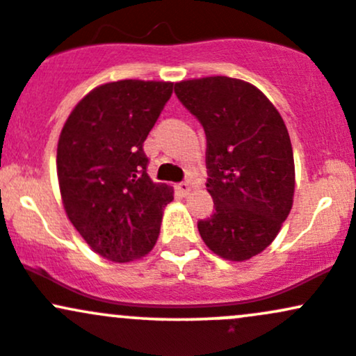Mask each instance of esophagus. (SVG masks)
I'll use <instances>...</instances> for the list:
<instances>
[{
	"label": "esophagus",
	"instance_id": "34e87169",
	"mask_svg": "<svg viewBox=\"0 0 356 356\" xmlns=\"http://www.w3.org/2000/svg\"><path fill=\"white\" fill-rule=\"evenodd\" d=\"M177 190H178V193L181 195V197H186V195L192 192V185H190V183H186V181L178 183Z\"/></svg>",
	"mask_w": 356,
	"mask_h": 356
}]
</instances>
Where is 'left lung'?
Masks as SVG:
<instances>
[{"label": "left lung", "instance_id": "obj_1", "mask_svg": "<svg viewBox=\"0 0 356 356\" xmlns=\"http://www.w3.org/2000/svg\"><path fill=\"white\" fill-rule=\"evenodd\" d=\"M175 93L207 137V192L216 212L198 220V232L212 253L246 261L273 243L293 204L296 164L284 118L243 79H185L175 83Z\"/></svg>", "mask_w": 356, "mask_h": 356}]
</instances>
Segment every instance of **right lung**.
I'll list each match as a JSON object with an SVG mask.
<instances>
[{"label": "right lung", "mask_w": 356, "mask_h": 356, "mask_svg": "<svg viewBox=\"0 0 356 356\" xmlns=\"http://www.w3.org/2000/svg\"><path fill=\"white\" fill-rule=\"evenodd\" d=\"M171 81L120 79L85 95L57 143V179L67 219L88 246L113 263L149 254L173 186L147 175L143 144Z\"/></svg>", "instance_id": "obj_1"}]
</instances>
